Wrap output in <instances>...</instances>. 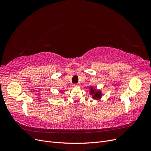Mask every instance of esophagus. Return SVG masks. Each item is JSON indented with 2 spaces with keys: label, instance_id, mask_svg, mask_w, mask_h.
<instances>
[{
  "label": "esophagus",
  "instance_id": "obj_1",
  "mask_svg": "<svg viewBox=\"0 0 151 151\" xmlns=\"http://www.w3.org/2000/svg\"><path fill=\"white\" fill-rule=\"evenodd\" d=\"M77 86H78V84H75L73 85V87H74V88H76V87H77Z\"/></svg>",
  "mask_w": 151,
  "mask_h": 151
}]
</instances>
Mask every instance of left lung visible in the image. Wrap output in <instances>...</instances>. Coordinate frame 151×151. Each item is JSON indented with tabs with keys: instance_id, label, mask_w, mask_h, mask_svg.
<instances>
[{
	"instance_id": "left-lung-1",
	"label": "left lung",
	"mask_w": 151,
	"mask_h": 151,
	"mask_svg": "<svg viewBox=\"0 0 151 151\" xmlns=\"http://www.w3.org/2000/svg\"><path fill=\"white\" fill-rule=\"evenodd\" d=\"M90 94L92 95V98L96 100H99L102 97V93L101 90H96V88H94V86H91L90 87Z\"/></svg>"
}]
</instances>
